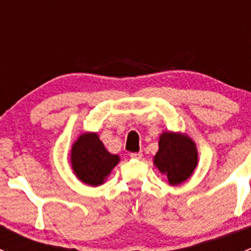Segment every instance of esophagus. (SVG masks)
Wrapping results in <instances>:
<instances>
[{"instance_id":"34e87169","label":"esophagus","mask_w":251,"mask_h":251,"mask_svg":"<svg viewBox=\"0 0 251 251\" xmlns=\"http://www.w3.org/2000/svg\"><path fill=\"white\" fill-rule=\"evenodd\" d=\"M130 156L132 159H137V160H140V159H142V156H143V153H142V151H138V153H131Z\"/></svg>"}]
</instances>
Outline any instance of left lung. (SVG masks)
<instances>
[{"label": "left lung", "instance_id": "1", "mask_svg": "<svg viewBox=\"0 0 251 251\" xmlns=\"http://www.w3.org/2000/svg\"><path fill=\"white\" fill-rule=\"evenodd\" d=\"M197 161L196 144L191 138L174 132H164L160 136L154 164L166 175L169 183L176 186L186 181L196 169Z\"/></svg>", "mask_w": 251, "mask_h": 251}]
</instances>
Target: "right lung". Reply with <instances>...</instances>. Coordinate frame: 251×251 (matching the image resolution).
Masks as SVG:
<instances>
[{
    "label": "right lung",
    "instance_id": "add662e5",
    "mask_svg": "<svg viewBox=\"0 0 251 251\" xmlns=\"http://www.w3.org/2000/svg\"><path fill=\"white\" fill-rule=\"evenodd\" d=\"M119 163V156L104 148L97 133H85L72 148V165L78 179L90 186H100Z\"/></svg>",
    "mask_w": 251,
    "mask_h": 251
}]
</instances>
